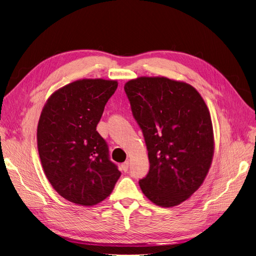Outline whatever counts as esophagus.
Listing matches in <instances>:
<instances>
[{
  "mask_svg": "<svg viewBox=\"0 0 256 256\" xmlns=\"http://www.w3.org/2000/svg\"><path fill=\"white\" fill-rule=\"evenodd\" d=\"M121 169H122L124 172H126L128 170V162H124L121 164Z\"/></svg>",
  "mask_w": 256,
  "mask_h": 256,
  "instance_id": "obj_1",
  "label": "esophagus"
}]
</instances>
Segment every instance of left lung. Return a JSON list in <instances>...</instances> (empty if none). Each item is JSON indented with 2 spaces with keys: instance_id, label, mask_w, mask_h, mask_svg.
I'll use <instances>...</instances> for the list:
<instances>
[{
  "instance_id": "8db88e82",
  "label": "left lung",
  "mask_w": 256,
  "mask_h": 256,
  "mask_svg": "<svg viewBox=\"0 0 256 256\" xmlns=\"http://www.w3.org/2000/svg\"><path fill=\"white\" fill-rule=\"evenodd\" d=\"M124 91L142 130L150 171L143 194L163 208L180 204L202 184L214 156L208 106L190 84L165 76L128 80Z\"/></svg>"
}]
</instances>
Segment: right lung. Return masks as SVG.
Segmentation results:
<instances>
[{"label":"right lung","mask_w":256,"mask_h":256,"mask_svg":"<svg viewBox=\"0 0 256 256\" xmlns=\"http://www.w3.org/2000/svg\"><path fill=\"white\" fill-rule=\"evenodd\" d=\"M117 80L83 78L54 92L37 126V147L46 176L57 193L91 206L109 196L121 173L96 130Z\"/></svg>","instance_id":"add662e5"}]
</instances>
